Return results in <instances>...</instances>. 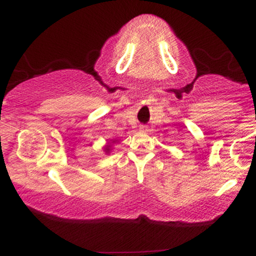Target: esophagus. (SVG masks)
Returning a JSON list of instances; mask_svg holds the SVG:
<instances>
[{"mask_svg":"<svg viewBox=\"0 0 256 256\" xmlns=\"http://www.w3.org/2000/svg\"><path fill=\"white\" fill-rule=\"evenodd\" d=\"M140 131H142V132H146V131H148V126H146V125H140Z\"/></svg>","mask_w":256,"mask_h":256,"instance_id":"1","label":"esophagus"}]
</instances>
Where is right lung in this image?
<instances>
[{
  "label": "right lung",
  "instance_id": "right-lung-1",
  "mask_svg": "<svg viewBox=\"0 0 256 256\" xmlns=\"http://www.w3.org/2000/svg\"><path fill=\"white\" fill-rule=\"evenodd\" d=\"M114 142H116V140H114ZM106 150H107V152H108V150H110V149H108V148H106Z\"/></svg>",
  "mask_w": 256,
  "mask_h": 256
}]
</instances>
